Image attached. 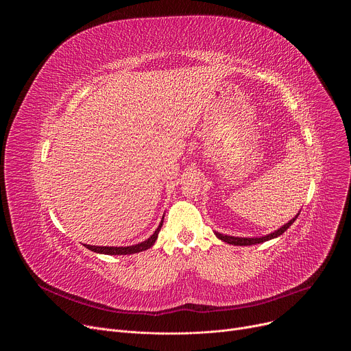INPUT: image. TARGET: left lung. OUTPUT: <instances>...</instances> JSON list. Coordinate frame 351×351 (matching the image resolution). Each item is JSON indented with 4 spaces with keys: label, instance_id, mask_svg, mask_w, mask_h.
I'll list each match as a JSON object with an SVG mask.
<instances>
[{
    "label": "left lung",
    "instance_id": "8db88e82",
    "mask_svg": "<svg viewBox=\"0 0 351 351\" xmlns=\"http://www.w3.org/2000/svg\"><path fill=\"white\" fill-rule=\"evenodd\" d=\"M297 217H298V214H297L293 219H290L287 223H285L283 226H280L278 230H275V232H272V233H269V234H267V236H263V237H234V236H229V234H222V233H219V232H215V236H217L218 239H221L222 241H225V243H228V244H233V245H253V244H260V243L268 241V240L275 239V237L280 236L282 233H285V232L289 229V226L297 219Z\"/></svg>",
    "mask_w": 351,
    "mask_h": 351
}]
</instances>
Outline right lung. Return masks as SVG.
I'll return each mask as SVG.
<instances>
[{
  "mask_svg": "<svg viewBox=\"0 0 351 351\" xmlns=\"http://www.w3.org/2000/svg\"><path fill=\"white\" fill-rule=\"evenodd\" d=\"M162 222H164V217H162V221L160 222L158 228L156 229V232L149 236L147 240L138 243V244H133V245H126V247H108V245H90V244H84L86 248L91 250V252L94 253H98V254H107V256H128V254H136V253H140V252H144V250L152 247L157 237H158V233L161 230V226H162Z\"/></svg>",
  "mask_w": 351,
  "mask_h": 351,
  "instance_id": "1",
  "label": "right lung"
}]
</instances>
